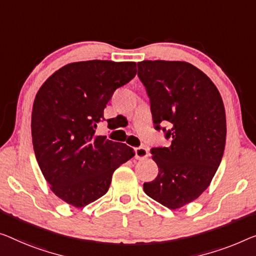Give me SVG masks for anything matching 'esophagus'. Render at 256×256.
I'll list each match as a JSON object with an SVG mask.
<instances>
[{
	"mask_svg": "<svg viewBox=\"0 0 256 256\" xmlns=\"http://www.w3.org/2000/svg\"><path fill=\"white\" fill-rule=\"evenodd\" d=\"M150 156V152L144 147L136 148V160H144Z\"/></svg>",
	"mask_w": 256,
	"mask_h": 256,
	"instance_id": "esophagus-1",
	"label": "esophagus"
}]
</instances>
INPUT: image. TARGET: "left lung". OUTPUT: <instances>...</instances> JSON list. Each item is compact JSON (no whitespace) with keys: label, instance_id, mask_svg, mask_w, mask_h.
<instances>
[{"label":"left lung","instance_id":"1","mask_svg":"<svg viewBox=\"0 0 256 256\" xmlns=\"http://www.w3.org/2000/svg\"><path fill=\"white\" fill-rule=\"evenodd\" d=\"M138 76L150 98L155 128L169 125L163 131L171 138L169 147L152 150L158 174L144 190L174 210L210 185L226 147V109L217 87L190 63L142 60Z\"/></svg>","mask_w":256,"mask_h":256}]
</instances>
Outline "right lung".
Returning <instances> with one entry per match:
<instances>
[{"label":"right lung","mask_w":256,"mask_h":256,"mask_svg":"<svg viewBox=\"0 0 256 256\" xmlns=\"http://www.w3.org/2000/svg\"><path fill=\"white\" fill-rule=\"evenodd\" d=\"M136 74V62L66 64L42 84L32 110L38 164L60 200L85 207L108 192L112 174L134 156L125 144L95 134L114 92Z\"/></svg>","instance_id":"add662e5"}]
</instances>
